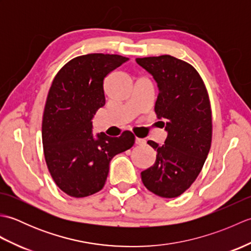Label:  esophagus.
<instances>
[{
    "mask_svg": "<svg viewBox=\"0 0 251 251\" xmlns=\"http://www.w3.org/2000/svg\"><path fill=\"white\" fill-rule=\"evenodd\" d=\"M135 142H136V145H138V146H141V145H145V143H146V140H145V139H141V138H138V137H136V140H135Z\"/></svg>",
    "mask_w": 251,
    "mask_h": 251,
    "instance_id": "esophagus-1",
    "label": "esophagus"
}]
</instances>
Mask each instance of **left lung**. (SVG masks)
<instances>
[{
    "instance_id": "obj_1",
    "label": "left lung",
    "mask_w": 251,
    "mask_h": 251,
    "mask_svg": "<svg viewBox=\"0 0 251 251\" xmlns=\"http://www.w3.org/2000/svg\"><path fill=\"white\" fill-rule=\"evenodd\" d=\"M158 86L155 113L168 135L165 145L149 140L157 152L141 180L152 193L166 199L181 195L194 182L210 150L212 120L209 96L196 69L170 55L137 58Z\"/></svg>"
}]
</instances>
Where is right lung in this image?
I'll return each mask as SVG.
<instances>
[{
	"instance_id": "obj_1",
	"label": "right lung",
	"mask_w": 251,
	"mask_h": 251,
	"mask_svg": "<svg viewBox=\"0 0 251 251\" xmlns=\"http://www.w3.org/2000/svg\"><path fill=\"white\" fill-rule=\"evenodd\" d=\"M128 58L88 54L67 62L52 81L42 122L45 162L58 188L86 197L104 186L111 159L135 143L129 130L120 137L92 134V119L105 103V76Z\"/></svg>"
}]
</instances>
